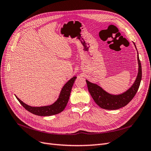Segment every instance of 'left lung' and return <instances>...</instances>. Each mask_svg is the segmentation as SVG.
Listing matches in <instances>:
<instances>
[{"instance_id": "8db88e82", "label": "left lung", "mask_w": 151, "mask_h": 151, "mask_svg": "<svg viewBox=\"0 0 151 151\" xmlns=\"http://www.w3.org/2000/svg\"><path fill=\"white\" fill-rule=\"evenodd\" d=\"M134 44L136 48L135 44L134 43ZM137 60L139 70L137 76L134 83L125 92L120 94H109L96 84L92 83L89 81L86 80L87 85H88V91L91 96H92L95 103L100 108L105 109H110V110L118 109L126 106L134 98L139 89L142 79V67L140 61L139 60L138 52Z\"/></svg>"}]
</instances>
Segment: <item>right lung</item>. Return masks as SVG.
I'll use <instances>...</instances> for the list:
<instances>
[{
    "label": "right lung",
    "instance_id": "1",
    "mask_svg": "<svg viewBox=\"0 0 151 151\" xmlns=\"http://www.w3.org/2000/svg\"><path fill=\"white\" fill-rule=\"evenodd\" d=\"M77 78L76 76L72 77V78L68 81L66 84L63 86L62 90L59 94L58 99L56 100L55 102L53 104L48 105V106H31L29 105L26 104V103L22 102L20 99L18 98L16 96L17 99L21 104L26 110H28L30 113L34 114L36 115L47 116L57 115L58 113L62 112L67 106V104L69 99L70 92L73 84L74 83L75 79Z\"/></svg>",
    "mask_w": 151,
    "mask_h": 151
}]
</instances>
